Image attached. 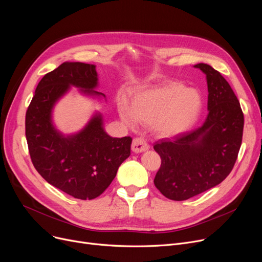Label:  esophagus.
Masks as SVG:
<instances>
[{
  "label": "esophagus",
  "mask_w": 262,
  "mask_h": 262,
  "mask_svg": "<svg viewBox=\"0 0 262 262\" xmlns=\"http://www.w3.org/2000/svg\"><path fill=\"white\" fill-rule=\"evenodd\" d=\"M149 148V145L146 143V141L142 138H135L133 140V144H132V149L134 153H141V152H145Z\"/></svg>",
  "instance_id": "34e87169"
}]
</instances>
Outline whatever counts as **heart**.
<instances>
[{
  "label": "heart",
  "mask_w": 262,
  "mask_h": 262,
  "mask_svg": "<svg viewBox=\"0 0 262 262\" xmlns=\"http://www.w3.org/2000/svg\"><path fill=\"white\" fill-rule=\"evenodd\" d=\"M203 108L201 94L178 82L139 92L130 107L122 103L120 116L134 125L138 121L154 123L155 130L163 137H173L190 129L198 121Z\"/></svg>",
  "instance_id": "heart-1"
}]
</instances>
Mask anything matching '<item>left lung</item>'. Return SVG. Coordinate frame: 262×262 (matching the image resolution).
Here are the masks:
<instances>
[{
  "instance_id": "1",
  "label": "left lung",
  "mask_w": 262,
  "mask_h": 262,
  "mask_svg": "<svg viewBox=\"0 0 262 262\" xmlns=\"http://www.w3.org/2000/svg\"><path fill=\"white\" fill-rule=\"evenodd\" d=\"M194 68L207 80V118L199 128L154 145L161 158L154 184L173 201L188 200L221 184L235 166L242 142L244 117L235 92L209 64Z\"/></svg>"
}]
</instances>
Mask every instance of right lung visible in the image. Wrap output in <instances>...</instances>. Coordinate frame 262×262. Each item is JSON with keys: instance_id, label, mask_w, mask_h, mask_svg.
I'll return each mask as SVG.
<instances>
[{"instance_id": "add662e5", "label": "right lung", "mask_w": 262, "mask_h": 262, "mask_svg": "<svg viewBox=\"0 0 262 262\" xmlns=\"http://www.w3.org/2000/svg\"><path fill=\"white\" fill-rule=\"evenodd\" d=\"M94 64L66 61L39 81L25 116V136L38 173L52 186L79 200H93L112 184L121 163L129 157L130 137L113 138L96 112L86 126L63 135L53 123V109L76 87L91 98H104Z\"/></svg>"}]
</instances>
